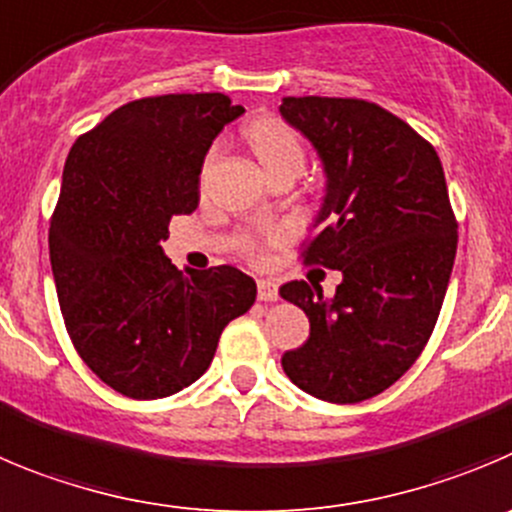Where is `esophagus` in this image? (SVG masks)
Instances as JSON below:
<instances>
[{
	"instance_id": "esophagus-1",
	"label": "esophagus",
	"mask_w": 512,
	"mask_h": 512,
	"mask_svg": "<svg viewBox=\"0 0 512 512\" xmlns=\"http://www.w3.org/2000/svg\"><path fill=\"white\" fill-rule=\"evenodd\" d=\"M257 298H260L262 303H275V300L280 298L278 285L270 283V280H260V283H257Z\"/></svg>"
}]
</instances>
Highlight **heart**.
Returning <instances> with one entry per match:
<instances>
[{"mask_svg":"<svg viewBox=\"0 0 512 512\" xmlns=\"http://www.w3.org/2000/svg\"><path fill=\"white\" fill-rule=\"evenodd\" d=\"M247 141H250L252 151H255L257 161L262 164V169L267 174H275V171H295L300 174L305 166V143L298 136L295 128H290L288 123L280 121V118H257L247 128ZM270 240H278V232L267 234Z\"/></svg>","mask_w":512,"mask_h":512,"instance_id":"heart-1","label":"heart"}]
</instances>
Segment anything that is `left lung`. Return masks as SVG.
<instances>
[{
  "mask_svg": "<svg viewBox=\"0 0 512 512\" xmlns=\"http://www.w3.org/2000/svg\"><path fill=\"white\" fill-rule=\"evenodd\" d=\"M280 116L313 143L326 174L303 260L343 275L333 298L305 280L280 288L310 321L283 371L315 399L356 404L407 374L439 318L457 255L442 161L369 100L283 98Z\"/></svg>",
  "mask_w": 512,
  "mask_h": 512,
  "instance_id": "left-lung-1",
  "label": "left lung"
}]
</instances>
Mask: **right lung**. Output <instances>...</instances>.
I'll list each match as a JSON object with an SVG mask.
<instances>
[{
	"label": "right lung",
	"mask_w": 512,
	"mask_h": 512,
	"mask_svg": "<svg viewBox=\"0 0 512 512\" xmlns=\"http://www.w3.org/2000/svg\"><path fill=\"white\" fill-rule=\"evenodd\" d=\"M245 113L222 93L121 105L70 148L50 222V265L75 351L103 384L161 399L212 364L257 285L232 265L176 270L161 250L174 214L199 207L204 156Z\"/></svg>",
	"instance_id": "obj_1"
}]
</instances>
